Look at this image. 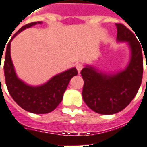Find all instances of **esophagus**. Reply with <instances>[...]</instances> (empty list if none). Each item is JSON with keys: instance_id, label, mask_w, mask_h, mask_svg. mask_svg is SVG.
Wrapping results in <instances>:
<instances>
[{"instance_id": "esophagus-1", "label": "esophagus", "mask_w": 147, "mask_h": 147, "mask_svg": "<svg viewBox=\"0 0 147 147\" xmlns=\"http://www.w3.org/2000/svg\"><path fill=\"white\" fill-rule=\"evenodd\" d=\"M76 69L77 71H78V72H80L81 70L83 69V64H81V63H77V64H76Z\"/></svg>"}]
</instances>
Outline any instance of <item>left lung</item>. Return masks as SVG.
<instances>
[{"mask_svg":"<svg viewBox=\"0 0 147 147\" xmlns=\"http://www.w3.org/2000/svg\"><path fill=\"white\" fill-rule=\"evenodd\" d=\"M117 40L127 42L131 59L126 69L116 75H105L89 66L81 71L83 101L93 111L100 114L117 113L129 105L139 90L143 73L141 45L131 30L122 24H116ZM147 68V67H146Z\"/></svg>","mask_w":147,"mask_h":147,"instance_id":"obj_1","label":"left lung"}]
</instances>
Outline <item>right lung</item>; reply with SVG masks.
<instances>
[{
	"mask_svg": "<svg viewBox=\"0 0 147 147\" xmlns=\"http://www.w3.org/2000/svg\"><path fill=\"white\" fill-rule=\"evenodd\" d=\"M37 24H41V22H33L23 26L12 36L11 39L14 38L24 29L32 27ZM11 41L7 45L4 63L5 83L10 95L21 108L27 112L36 114H44L54 110L62 101L64 93L66 90L71 79L78 74L76 68L73 67L55 76L42 86L35 87L28 86L19 80L16 75L10 56Z\"/></svg>",
	"mask_w": 147,
	"mask_h": 147,
	"instance_id": "1",
	"label": "right lung"
}]
</instances>
